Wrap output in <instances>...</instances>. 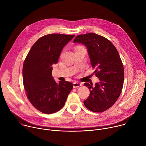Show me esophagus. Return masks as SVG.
<instances>
[{
    "mask_svg": "<svg viewBox=\"0 0 146 146\" xmlns=\"http://www.w3.org/2000/svg\"><path fill=\"white\" fill-rule=\"evenodd\" d=\"M81 86V84H80V82H74L73 83V88H78Z\"/></svg>",
    "mask_w": 146,
    "mask_h": 146,
    "instance_id": "obj_1",
    "label": "esophagus"
}]
</instances>
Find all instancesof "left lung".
Wrapping results in <instances>:
<instances>
[{
  "instance_id": "1",
  "label": "left lung",
  "mask_w": 146,
  "mask_h": 146,
  "mask_svg": "<svg viewBox=\"0 0 146 146\" xmlns=\"http://www.w3.org/2000/svg\"><path fill=\"white\" fill-rule=\"evenodd\" d=\"M73 42L87 47L91 65L99 80L95 86L84 83L90 91L84 105L94 112L105 111L115 103L123 87L124 69L119 53L110 40L94 33L77 35Z\"/></svg>"
}]
</instances>
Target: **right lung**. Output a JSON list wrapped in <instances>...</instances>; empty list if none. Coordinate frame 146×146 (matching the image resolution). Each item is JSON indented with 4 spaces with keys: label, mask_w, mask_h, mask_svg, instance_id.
<instances>
[{
    "label": "right lung",
    "mask_w": 146,
    "mask_h": 146,
    "mask_svg": "<svg viewBox=\"0 0 146 146\" xmlns=\"http://www.w3.org/2000/svg\"><path fill=\"white\" fill-rule=\"evenodd\" d=\"M74 35L54 33L38 39L24 62L23 83L27 96L32 105L45 114L56 113L64 107L73 89L69 81L55 82L52 76V65Z\"/></svg>",
    "instance_id": "add662e5"
}]
</instances>
